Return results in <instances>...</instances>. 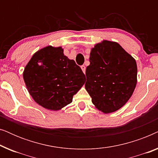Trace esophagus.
I'll return each mask as SVG.
<instances>
[{
    "label": "esophagus",
    "instance_id": "esophagus-1",
    "mask_svg": "<svg viewBox=\"0 0 158 158\" xmlns=\"http://www.w3.org/2000/svg\"><path fill=\"white\" fill-rule=\"evenodd\" d=\"M81 68L82 69V70H83V73H85V65H82Z\"/></svg>",
    "mask_w": 158,
    "mask_h": 158
}]
</instances>
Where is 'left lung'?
I'll use <instances>...</instances> for the list:
<instances>
[{
    "mask_svg": "<svg viewBox=\"0 0 158 158\" xmlns=\"http://www.w3.org/2000/svg\"><path fill=\"white\" fill-rule=\"evenodd\" d=\"M85 88L96 109L105 114L121 109L137 84L135 60L118 43L103 40L92 48Z\"/></svg>",
    "mask_w": 158,
    "mask_h": 158,
    "instance_id": "obj_1",
    "label": "left lung"
}]
</instances>
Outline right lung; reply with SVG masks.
<instances>
[{
    "label": "right lung",
    "instance_id": "right-lung-1",
    "mask_svg": "<svg viewBox=\"0 0 158 158\" xmlns=\"http://www.w3.org/2000/svg\"><path fill=\"white\" fill-rule=\"evenodd\" d=\"M23 77L35 102L53 111L72 102L73 96L85 81L81 68L64 55L63 49L52 46L41 49L32 56Z\"/></svg>",
    "mask_w": 158,
    "mask_h": 158
}]
</instances>
